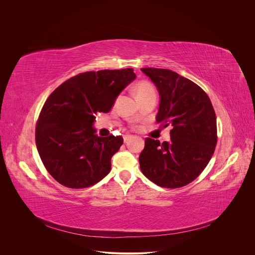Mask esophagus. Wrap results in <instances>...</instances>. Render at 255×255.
Returning a JSON list of instances; mask_svg holds the SVG:
<instances>
[{
  "instance_id": "34e87169",
  "label": "esophagus",
  "mask_w": 255,
  "mask_h": 255,
  "mask_svg": "<svg viewBox=\"0 0 255 255\" xmlns=\"http://www.w3.org/2000/svg\"><path fill=\"white\" fill-rule=\"evenodd\" d=\"M131 138H132V135H128V134H127V135H124V136H123L124 142H127V141H128L129 139H131Z\"/></svg>"
}]
</instances>
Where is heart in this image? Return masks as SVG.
<instances>
[{"mask_svg":"<svg viewBox=\"0 0 255 255\" xmlns=\"http://www.w3.org/2000/svg\"><path fill=\"white\" fill-rule=\"evenodd\" d=\"M134 92H135L136 98L138 100V99H141L143 97L154 95L155 94V89H154V87L152 86L151 83H149L147 81H141L136 85V87L134 89Z\"/></svg>","mask_w":255,"mask_h":255,"instance_id":"b5f03b06","label":"heart"}]
</instances>
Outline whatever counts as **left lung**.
<instances>
[{
	"label": "left lung",
	"instance_id": "left-lung-1",
	"mask_svg": "<svg viewBox=\"0 0 255 255\" xmlns=\"http://www.w3.org/2000/svg\"><path fill=\"white\" fill-rule=\"evenodd\" d=\"M160 95L156 122L170 125V140L147 137L139 156L142 173L155 185L176 189L196 179L209 163L217 144L214 108L205 91L189 79L164 68H141Z\"/></svg>",
	"mask_w": 255,
	"mask_h": 255
}]
</instances>
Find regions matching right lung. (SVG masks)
Masks as SVG:
<instances>
[{
	"instance_id": "obj_1",
	"label": "right lung",
	"mask_w": 255,
	"mask_h": 255,
	"mask_svg": "<svg viewBox=\"0 0 255 255\" xmlns=\"http://www.w3.org/2000/svg\"><path fill=\"white\" fill-rule=\"evenodd\" d=\"M135 78L133 68L82 72L47 98L36 123L35 141L45 168L60 185L89 188L110 172L123 137L97 136L94 115L110 112Z\"/></svg>"
}]
</instances>
